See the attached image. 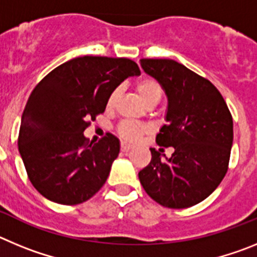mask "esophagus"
<instances>
[{"label": "esophagus", "instance_id": "34e87169", "mask_svg": "<svg viewBox=\"0 0 257 257\" xmlns=\"http://www.w3.org/2000/svg\"><path fill=\"white\" fill-rule=\"evenodd\" d=\"M131 148H133V145L127 144V143H121V151L124 152V153H127Z\"/></svg>", "mask_w": 257, "mask_h": 257}]
</instances>
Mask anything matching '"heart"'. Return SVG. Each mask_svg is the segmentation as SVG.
Instances as JSON below:
<instances>
[{
  "instance_id": "1",
  "label": "heart",
  "mask_w": 257,
  "mask_h": 257,
  "mask_svg": "<svg viewBox=\"0 0 257 257\" xmlns=\"http://www.w3.org/2000/svg\"><path fill=\"white\" fill-rule=\"evenodd\" d=\"M136 91L142 97V100L144 101L147 105L149 104H157L162 97V86L157 79L152 78V77H145L140 81L136 82ZM119 95V90L115 88L109 94L108 99H106V108L112 109L115 105V101ZM149 127L144 123H138V122L133 121H122L118 124L117 133L121 136V139L126 140V142H135L142 135L148 133Z\"/></svg>"
}]
</instances>
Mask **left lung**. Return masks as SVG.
Returning <instances> with one entry per match:
<instances>
[{
  "mask_svg": "<svg viewBox=\"0 0 257 257\" xmlns=\"http://www.w3.org/2000/svg\"><path fill=\"white\" fill-rule=\"evenodd\" d=\"M144 72L167 95L166 122L156 142L172 147L170 158L151 148L152 160L139 180L152 199L169 208H187L207 198L228 171L233 118L215 86L171 59H142Z\"/></svg>",
  "mask_w": 257,
  "mask_h": 257,
  "instance_id": "left-lung-1",
  "label": "left lung"
}]
</instances>
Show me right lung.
I'll use <instances>...</instances> for the list:
<instances>
[{"label":"right lung","mask_w":257,"mask_h":257,"mask_svg":"<svg viewBox=\"0 0 257 257\" xmlns=\"http://www.w3.org/2000/svg\"><path fill=\"white\" fill-rule=\"evenodd\" d=\"M138 74L130 59L81 56L56 67L33 88L18 147L29 180L45 198L78 205L105 184L119 140L106 134L92 144L83 131L104 113L109 94Z\"/></svg>","instance_id":"right-lung-1"}]
</instances>
